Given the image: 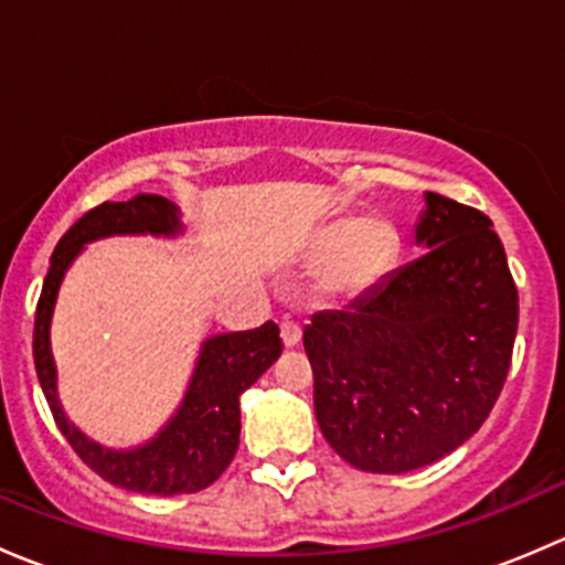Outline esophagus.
Here are the masks:
<instances>
[{"mask_svg": "<svg viewBox=\"0 0 565 565\" xmlns=\"http://www.w3.org/2000/svg\"><path fill=\"white\" fill-rule=\"evenodd\" d=\"M300 335H303V333H300V324L284 319V322H281V341H284V347H287V350H292V347L300 344Z\"/></svg>", "mask_w": 565, "mask_h": 565, "instance_id": "esophagus-1", "label": "esophagus"}]
</instances>
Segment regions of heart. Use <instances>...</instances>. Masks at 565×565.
Returning <instances> with one entry per match:
<instances>
[{"label":"heart","instance_id":"1","mask_svg":"<svg viewBox=\"0 0 565 565\" xmlns=\"http://www.w3.org/2000/svg\"><path fill=\"white\" fill-rule=\"evenodd\" d=\"M303 259L317 265L319 298L358 300L391 276L398 259V235L380 218L330 221L311 237Z\"/></svg>","mask_w":565,"mask_h":565}]
</instances>
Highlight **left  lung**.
<instances>
[{"label":"left lung","instance_id":"1","mask_svg":"<svg viewBox=\"0 0 565 565\" xmlns=\"http://www.w3.org/2000/svg\"><path fill=\"white\" fill-rule=\"evenodd\" d=\"M415 246L347 311L303 330L324 440L366 472H409L457 451L492 413L520 322V298L492 221L426 191Z\"/></svg>","mask_w":565,"mask_h":565}]
</instances>
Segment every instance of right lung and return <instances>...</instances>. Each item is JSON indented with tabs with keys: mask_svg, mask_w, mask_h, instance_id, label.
I'll return each instance as SVG.
<instances>
[{
	"mask_svg": "<svg viewBox=\"0 0 565 565\" xmlns=\"http://www.w3.org/2000/svg\"><path fill=\"white\" fill-rule=\"evenodd\" d=\"M185 232L182 213L174 202L139 193L130 202H104L84 213L62 235L51 254L49 276L38 300L35 315V369L56 426L73 451L114 487L141 494L199 492L210 487L235 459L241 446V396L281 355L278 324L265 322L254 330L207 335L199 347L193 374L182 393L180 407L150 440L134 448H106L84 435L60 402L54 352H51V319L56 295L65 281L67 267L76 262L87 243L114 235L180 237Z\"/></svg>",
	"mask_w": 565,
	"mask_h": 565,
	"instance_id": "1",
	"label": "right lung"
}]
</instances>
